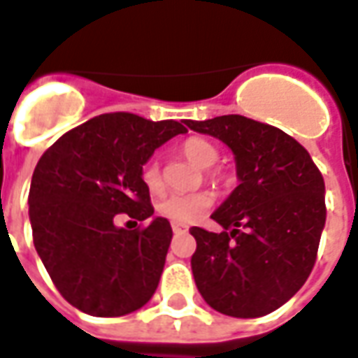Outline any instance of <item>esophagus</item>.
<instances>
[{
    "instance_id": "1",
    "label": "esophagus",
    "mask_w": 358,
    "mask_h": 358,
    "mask_svg": "<svg viewBox=\"0 0 358 358\" xmlns=\"http://www.w3.org/2000/svg\"><path fill=\"white\" fill-rule=\"evenodd\" d=\"M171 229H173V233H176V234L187 233V231H189V229H187L185 225H181V223H173V225H171Z\"/></svg>"
}]
</instances>
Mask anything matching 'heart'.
I'll return each mask as SVG.
<instances>
[{
    "mask_svg": "<svg viewBox=\"0 0 358 358\" xmlns=\"http://www.w3.org/2000/svg\"><path fill=\"white\" fill-rule=\"evenodd\" d=\"M182 154L189 158L198 168H210L219 158L217 148L211 145L210 141L200 139V137H190L182 145ZM141 179L145 182L150 192H160L164 182H162L160 164L156 160H148L141 169ZM211 196L206 192H192V194H169L158 204L160 215H164L173 223L189 225L198 219L204 217V213L210 210Z\"/></svg>",
    "mask_w": 358,
    "mask_h": 358,
    "instance_id": "b5f03b06",
    "label": "heart"
}]
</instances>
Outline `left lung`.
<instances>
[{
    "instance_id": "left-lung-1",
    "label": "left lung",
    "mask_w": 358,
    "mask_h": 358,
    "mask_svg": "<svg viewBox=\"0 0 358 358\" xmlns=\"http://www.w3.org/2000/svg\"><path fill=\"white\" fill-rule=\"evenodd\" d=\"M185 125L225 143L238 177L211 213L225 231L190 229L198 292L229 317L276 311L311 275L326 223L324 179L309 152L278 127L238 114Z\"/></svg>"
}]
</instances>
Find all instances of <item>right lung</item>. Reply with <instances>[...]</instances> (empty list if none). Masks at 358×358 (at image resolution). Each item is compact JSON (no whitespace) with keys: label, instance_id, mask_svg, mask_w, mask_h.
Wrapping results in <instances>:
<instances>
[{"label":"right lung","instance_id":"right-lung-1","mask_svg":"<svg viewBox=\"0 0 358 358\" xmlns=\"http://www.w3.org/2000/svg\"><path fill=\"white\" fill-rule=\"evenodd\" d=\"M187 133L173 120L101 114L64 133L47 148L30 182L34 246L57 289L93 317L137 311L160 282L171 225L154 217L141 169L154 150ZM118 213L151 219L127 231Z\"/></svg>","mask_w":358,"mask_h":358}]
</instances>
